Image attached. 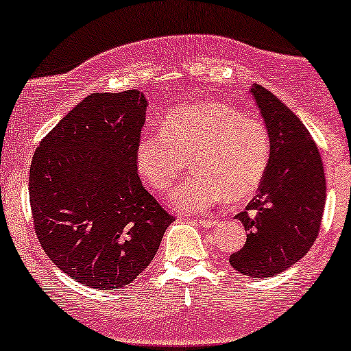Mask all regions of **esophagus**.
Returning <instances> with one entry per match:
<instances>
[{"label": "esophagus", "instance_id": "1", "mask_svg": "<svg viewBox=\"0 0 351 351\" xmlns=\"http://www.w3.org/2000/svg\"><path fill=\"white\" fill-rule=\"evenodd\" d=\"M197 223H199L201 227H204V229H213V227L219 226V221H216V219H199Z\"/></svg>", "mask_w": 351, "mask_h": 351}]
</instances>
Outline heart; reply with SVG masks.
Masks as SVG:
<instances>
[{
    "instance_id": "obj_1",
    "label": "heart",
    "mask_w": 351,
    "mask_h": 351,
    "mask_svg": "<svg viewBox=\"0 0 351 351\" xmlns=\"http://www.w3.org/2000/svg\"><path fill=\"white\" fill-rule=\"evenodd\" d=\"M271 141L265 124L226 103H197L173 111L163 129L141 135L137 170L163 191L193 160V176L167 194L176 213H202L221 202L247 199L267 175Z\"/></svg>"
}]
</instances>
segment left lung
I'll use <instances>...</instances> for the list:
<instances>
[{"mask_svg":"<svg viewBox=\"0 0 351 351\" xmlns=\"http://www.w3.org/2000/svg\"><path fill=\"white\" fill-rule=\"evenodd\" d=\"M250 93L271 141V157L258 194L235 216L248 230L230 265L250 278L276 276L309 252L325 206V175L319 149L296 114L271 91Z\"/></svg>","mask_w":351,"mask_h":351,"instance_id":"left-lung-1","label":"left lung"}]
</instances>
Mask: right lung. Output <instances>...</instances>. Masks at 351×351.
<instances>
[{"label":"right lung","mask_w":351,"mask_h":351,"mask_svg":"<svg viewBox=\"0 0 351 351\" xmlns=\"http://www.w3.org/2000/svg\"><path fill=\"white\" fill-rule=\"evenodd\" d=\"M143 93H93L36 150L29 199L52 263L95 289H121L150 265L175 217L142 186L135 149Z\"/></svg>","instance_id":"right-lung-1"}]
</instances>
